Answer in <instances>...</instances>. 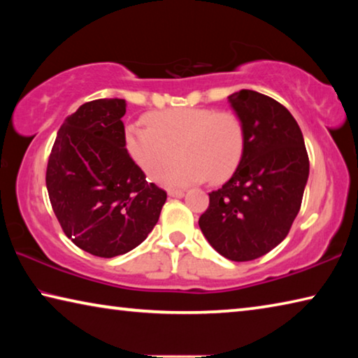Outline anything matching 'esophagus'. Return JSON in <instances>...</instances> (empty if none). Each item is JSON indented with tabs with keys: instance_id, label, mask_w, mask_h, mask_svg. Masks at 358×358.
<instances>
[{
	"instance_id": "obj_1",
	"label": "esophagus",
	"mask_w": 358,
	"mask_h": 358,
	"mask_svg": "<svg viewBox=\"0 0 358 358\" xmlns=\"http://www.w3.org/2000/svg\"><path fill=\"white\" fill-rule=\"evenodd\" d=\"M169 196L180 199V197H183V196H185V191H169Z\"/></svg>"
}]
</instances>
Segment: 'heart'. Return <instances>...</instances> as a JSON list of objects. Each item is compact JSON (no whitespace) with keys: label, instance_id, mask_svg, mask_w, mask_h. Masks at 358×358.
Segmentation results:
<instances>
[{"label":"heart","instance_id":"1","mask_svg":"<svg viewBox=\"0 0 358 358\" xmlns=\"http://www.w3.org/2000/svg\"><path fill=\"white\" fill-rule=\"evenodd\" d=\"M147 124L126 128V148L151 180H159L175 164L178 151L180 164L162 178L169 187L224 180L243 153V123L234 112L169 108L148 115Z\"/></svg>","mask_w":358,"mask_h":358}]
</instances>
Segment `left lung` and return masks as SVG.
I'll list each match as a JSON object with an SVG mask.
<instances>
[{
  "mask_svg": "<svg viewBox=\"0 0 358 358\" xmlns=\"http://www.w3.org/2000/svg\"><path fill=\"white\" fill-rule=\"evenodd\" d=\"M245 145L238 167L199 217L208 243L229 260L262 257L286 238L299 215L310 159L300 126L280 102L252 90L229 96Z\"/></svg>",
  "mask_w": 358,
  "mask_h": 358,
  "instance_id": "1",
  "label": "left lung"
}]
</instances>
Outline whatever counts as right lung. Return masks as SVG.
<instances>
[{
	"label": "right lung",
	"instance_id": "obj_1",
	"mask_svg": "<svg viewBox=\"0 0 358 358\" xmlns=\"http://www.w3.org/2000/svg\"><path fill=\"white\" fill-rule=\"evenodd\" d=\"M124 99H96L64 120L47 164L52 208L66 237L93 256L129 252L148 237L167 194L126 150Z\"/></svg>",
	"mask_w": 358,
	"mask_h": 358
}]
</instances>
